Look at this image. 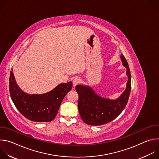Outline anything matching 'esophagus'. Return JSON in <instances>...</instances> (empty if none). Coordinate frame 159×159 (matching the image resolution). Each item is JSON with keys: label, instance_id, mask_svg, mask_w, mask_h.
Returning a JSON list of instances; mask_svg holds the SVG:
<instances>
[{"label": "esophagus", "instance_id": "obj_1", "mask_svg": "<svg viewBox=\"0 0 159 159\" xmlns=\"http://www.w3.org/2000/svg\"><path fill=\"white\" fill-rule=\"evenodd\" d=\"M81 82V79L79 77H75L73 80V85L75 87Z\"/></svg>", "mask_w": 159, "mask_h": 159}]
</instances>
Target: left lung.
Listing matches in <instances>:
<instances>
[{"label":"left lung","mask_w":159,"mask_h":159,"mask_svg":"<svg viewBox=\"0 0 159 159\" xmlns=\"http://www.w3.org/2000/svg\"><path fill=\"white\" fill-rule=\"evenodd\" d=\"M121 60L126 69L128 82L125 90L117 99L103 98L87 85H77L75 87L79 94V111L82 120L86 124L99 126L109 123L118 116L125 108L131 91V73L128 62L122 54Z\"/></svg>","instance_id":"left-lung-1"}]
</instances>
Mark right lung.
Wrapping results in <instances>:
<instances>
[{"label":"right lung","mask_w":159,"mask_h":159,"mask_svg":"<svg viewBox=\"0 0 159 159\" xmlns=\"http://www.w3.org/2000/svg\"><path fill=\"white\" fill-rule=\"evenodd\" d=\"M72 88V82L62 83L51 91L42 94H28L19 87L11 71L9 92L17 110L27 119L36 122L52 121L68 92Z\"/></svg>","instance_id":"right-lung-1"}]
</instances>
